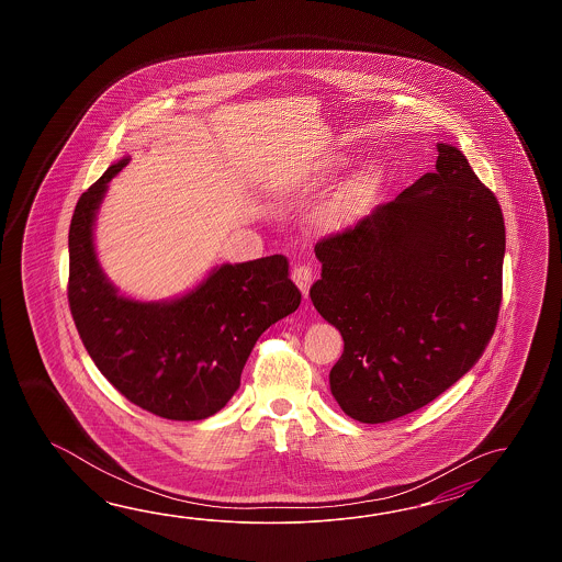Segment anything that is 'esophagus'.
<instances>
[{"mask_svg":"<svg viewBox=\"0 0 562 562\" xmlns=\"http://www.w3.org/2000/svg\"><path fill=\"white\" fill-rule=\"evenodd\" d=\"M293 281H295V285L299 286V291L303 293V297H307V293H310L311 281H313V269H311L310 265H295L293 267Z\"/></svg>","mask_w":562,"mask_h":562,"instance_id":"obj_1","label":"esophagus"}]
</instances>
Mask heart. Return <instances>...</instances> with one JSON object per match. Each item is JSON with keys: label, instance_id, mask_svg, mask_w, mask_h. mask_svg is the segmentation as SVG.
<instances>
[{"label": "heart", "instance_id": "obj_1", "mask_svg": "<svg viewBox=\"0 0 562 562\" xmlns=\"http://www.w3.org/2000/svg\"><path fill=\"white\" fill-rule=\"evenodd\" d=\"M375 187L378 172L373 168L353 175L311 211V227L319 233H337L349 227L370 203Z\"/></svg>", "mask_w": 562, "mask_h": 562}]
</instances>
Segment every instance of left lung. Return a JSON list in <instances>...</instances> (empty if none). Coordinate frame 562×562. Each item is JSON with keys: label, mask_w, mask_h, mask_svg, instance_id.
<instances>
[{"label": "left lung", "mask_w": 562, "mask_h": 562, "mask_svg": "<svg viewBox=\"0 0 562 562\" xmlns=\"http://www.w3.org/2000/svg\"><path fill=\"white\" fill-rule=\"evenodd\" d=\"M436 170L315 245V310L344 337L329 385L363 424L402 418L467 373L496 329L504 216L467 156L438 143Z\"/></svg>", "instance_id": "1"}]
</instances>
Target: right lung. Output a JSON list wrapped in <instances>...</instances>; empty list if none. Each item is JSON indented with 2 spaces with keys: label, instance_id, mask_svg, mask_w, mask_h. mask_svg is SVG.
I'll use <instances>...</instances> for the list:
<instances>
[{
  "label": "right lung",
  "instance_id": "1",
  "mask_svg": "<svg viewBox=\"0 0 562 562\" xmlns=\"http://www.w3.org/2000/svg\"><path fill=\"white\" fill-rule=\"evenodd\" d=\"M114 162L74 209L68 301L95 368L132 404L160 418L194 422L227 406L240 371L267 327L297 310L283 255L221 265L172 301L122 297L95 259L94 221Z\"/></svg>",
  "mask_w": 562,
  "mask_h": 562
}]
</instances>
